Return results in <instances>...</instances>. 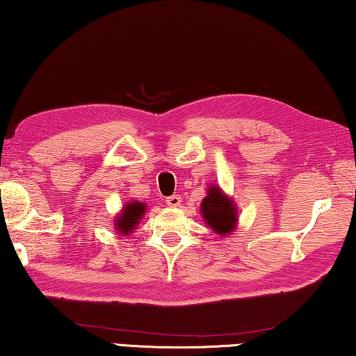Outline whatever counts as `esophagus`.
<instances>
[{
    "instance_id": "esophagus-1",
    "label": "esophagus",
    "mask_w": 356,
    "mask_h": 356,
    "mask_svg": "<svg viewBox=\"0 0 356 356\" xmlns=\"http://www.w3.org/2000/svg\"><path fill=\"white\" fill-rule=\"evenodd\" d=\"M165 202L170 207H177V206H180V202H182V197H180V195H172V196H168Z\"/></svg>"
}]
</instances>
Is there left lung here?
I'll use <instances>...</instances> for the list:
<instances>
[{
  "label": "left lung",
  "instance_id": "1",
  "mask_svg": "<svg viewBox=\"0 0 356 356\" xmlns=\"http://www.w3.org/2000/svg\"><path fill=\"white\" fill-rule=\"evenodd\" d=\"M201 213L210 229L220 236H229L238 220L234 202L216 185L209 186L207 196L201 204Z\"/></svg>",
  "mask_w": 356,
  "mask_h": 356
}]
</instances>
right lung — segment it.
<instances>
[{"label":"right lung","mask_w":356,"mask_h":356,"mask_svg":"<svg viewBox=\"0 0 356 356\" xmlns=\"http://www.w3.org/2000/svg\"><path fill=\"white\" fill-rule=\"evenodd\" d=\"M144 212H146V204L140 201L127 202V206L122 207L118 218L114 220V222H116V227L114 229L119 231V234H122V236H129V234L135 231V227L143 218Z\"/></svg>","instance_id":"right-lung-1"}]
</instances>
